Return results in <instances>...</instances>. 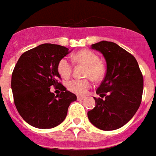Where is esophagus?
I'll return each instance as SVG.
<instances>
[{"instance_id":"34e87169","label":"esophagus","mask_w":156,"mask_h":156,"mask_svg":"<svg viewBox=\"0 0 156 156\" xmlns=\"http://www.w3.org/2000/svg\"><path fill=\"white\" fill-rule=\"evenodd\" d=\"M77 99H78V101H81V100H83V99H84V97H80V96H78V97H77Z\"/></svg>"}]
</instances>
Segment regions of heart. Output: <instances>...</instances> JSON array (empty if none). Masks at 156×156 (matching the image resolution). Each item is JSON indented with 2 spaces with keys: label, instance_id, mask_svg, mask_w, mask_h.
Returning a JSON list of instances; mask_svg holds the SVG:
<instances>
[{
  "label": "heart",
  "instance_id": "obj_1",
  "mask_svg": "<svg viewBox=\"0 0 156 156\" xmlns=\"http://www.w3.org/2000/svg\"><path fill=\"white\" fill-rule=\"evenodd\" d=\"M73 61L77 64L86 66L84 76L98 81L105 73V68L99 61L98 56L90 50H82L73 56ZM58 72L62 78H70L73 73V65L67 58H62L58 63ZM68 89L77 95H84L91 87L89 78L73 79L68 82Z\"/></svg>",
  "mask_w": 156,
  "mask_h": 156
}]
</instances>
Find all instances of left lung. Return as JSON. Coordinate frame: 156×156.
I'll return each mask as SVG.
<instances>
[{
	"instance_id": "1",
	"label": "left lung",
	"mask_w": 156,
	"mask_h": 156,
	"mask_svg": "<svg viewBox=\"0 0 156 156\" xmlns=\"http://www.w3.org/2000/svg\"><path fill=\"white\" fill-rule=\"evenodd\" d=\"M91 48L104 55L107 70L94 98L88 119L102 130H114L127 124L141 104L144 78L134 56L115 42L102 41ZM104 99L103 100L102 98Z\"/></svg>"
}]
</instances>
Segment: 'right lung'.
Instances as JSON below:
<instances>
[{
    "instance_id": "1",
    "label": "right lung",
    "mask_w": 156,
    "mask_h": 156,
    "mask_svg": "<svg viewBox=\"0 0 156 156\" xmlns=\"http://www.w3.org/2000/svg\"><path fill=\"white\" fill-rule=\"evenodd\" d=\"M69 51L60 45L45 43L22 53L12 75L14 104L22 119L38 129H51L64 120L77 97L59 80L58 63ZM51 86L60 95L50 91Z\"/></svg>"
}]
</instances>
